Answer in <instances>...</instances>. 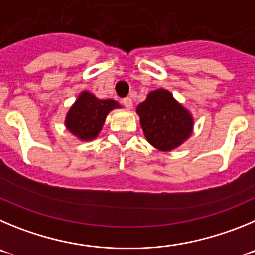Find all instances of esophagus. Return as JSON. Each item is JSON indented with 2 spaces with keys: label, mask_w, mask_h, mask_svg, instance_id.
I'll list each match as a JSON object with an SVG mask.
<instances>
[{
  "label": "esophagus",
  "mask_w": 255,
  "mask_h": 255,
  "mask_svg": "<svg viewBox=\"0 0 255 255\" xmlns=\"http://www.w3.org/2000/svg\"><path fill=\"white\" fill-rule=\"evenodd\" d=\"M122 104L125 105L126 108H128V109H130V108H132V105H133V102H132V99H130V98H125V99H122Z\"/></svg>",
  "instance_id": "1"
}]
</instances>
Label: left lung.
Instances as JSON below:
<instances>
[{"label": "left lung", "mask_w": 255, "mask_h": 255, "mask_svg": "<svg viewBox=\"0 0 255 255\" xmlns=\"http://www.w3.org/2000/svg\"><path fill=\"white\" fill-rule=\"evenodd\" d=\"M137 113L146 139L161 151L174 150L192 133L193 118L189 112L164 89L151 91L137 107Z\"/></svg>", "instance_id": "1"}]
</instances>
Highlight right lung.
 <instances>
[{"instance_id":"1","label":"right lung","mask_w":255,"mask_h":255,"mask_svg":"<svg viewBox=\"0 0 255 255\" xmlns=\"http://www.w3.org/2000/svg\"><path fill=\"white\" fill-rule=\"evenodd\" d=\"M119 108L114 100H100L89 91H82L66 117V127L82 141L96 138L108 113Z\"/></svg>"}]
</instances>
